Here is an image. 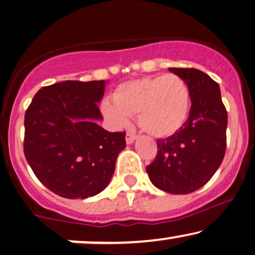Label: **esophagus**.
<instances>
[{
    "instance_id": "esophagus-1",
    "label": "esophagus",
    "mask_w": 255,
    "mask_h": 255,
    "mask_svg": "<svg viewBox=\"0 0 255 255\" xmlns=\"http://www.w3.org/2000/svg\"><path fill=\"white\" fill-rule=\"evenodd\" d=\"M137 139V135L133 134V133H130V132H128L127 133V137H125V140H127V144L130 145L133 143V141Z\"/></svg>"
}]
</instances>
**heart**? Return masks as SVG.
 Instances as JSON below:
<instances>
[{
  "instance_id": "obj_1",
  "label": "heart",
  "mask_w": 255,
  "mask_h": 255,
  "mask_svg": "<svg viewBox=\"0 0 255 255\" xmlns=\"http://www.w3.org/2000/svg\"><path fill=\"white\" fill-rule=\"evenodd\" d=\"M191 107L190 88L174 74L125 82L116 89L112 102L104 101L101 111L116 128L128 127L137 115L138 125L154 137L172 135L186 122Z\"/></svg>"
}]
</instances>
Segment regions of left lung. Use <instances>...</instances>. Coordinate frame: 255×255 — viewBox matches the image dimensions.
<instances>
[{
	"instance_id": "obj_1",
	"label": "left lung",
	"mask_w": 255,
	"mask_h": 255,
	"mask_svg": "<svg viewBox=\"0 0 255 255\" xmlns=\"http://www.w3.org/2000/svg\"><path fill=\"white\" fill-rule=\"evenodd\" d=\"M168 70L190 88V115L176 133L157 140V157L146 172L151 183L164 192L187 194L204 186L224 159L227 112L219 85L210 76L192 68Z\"/></svg>"
}]
</instances>
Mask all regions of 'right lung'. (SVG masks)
Masks as SVG:
<instances>
[{
    "label": "right lung",
    "instance_id": "obj_1",
    "mask_svg": "<svg viewBox=\"0 0 255 255\" xmlns=\"http://www.w3.org/2000/svg\"><path fill=\"white\" fill-rule=\"evenodd\" d=\"M105 81H65L39 89L24 117V154L38 180L68 199H87L110 183L124 132L99 127Z\"/></svg>",
    "mask_w": 255,
    "mask_h": 255
}]
</instances>
